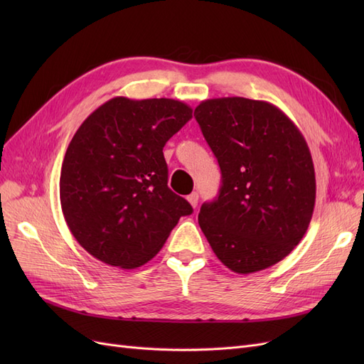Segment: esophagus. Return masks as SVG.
I'll return each instance as SVG.
<instances>
[{"mask_svg": "<svg viewBox=\"0 0 364 364\" xmlns=\"http://www.w3.org/2000/svg\"><path fill=\"white\" fill-rule=\"evenodd\" d=\"M186 200L190 202V205H191L193 208H196L197 203H199V194H197V193H191L188 197H186Z\"/></svg>", "mask_w": 364, "mask_h": 364, "instance_id": "34e87169", "label": "esophagus"}]
</instances>
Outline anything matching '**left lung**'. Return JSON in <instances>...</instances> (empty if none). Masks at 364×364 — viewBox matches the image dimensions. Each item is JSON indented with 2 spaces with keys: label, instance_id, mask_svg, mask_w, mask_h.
Returning a JSON list of instances; mask_svg holds the SVG:
<instances>
[{
  "label": "left lung",
  "instance_id": "1",
  "mask_svg": "<svg viewBox=\"0 0 364 364\" xmlns=\"http://www.w3.org/2000/svg\"><path fill=\"white\" fill-rule=\"evenodd\" d=\"M194 117L222 170L199 225L217 258L249 274L284 259L311 222L316 176L301 130L279 107L243 97L205 100Z\"/></svg>",
  "mask_w": 364,
  "mask_h": 364
}]
</instances>
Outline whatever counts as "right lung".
Wrapping results in <instances>:
<instances>
[{
	"label": "right lung",
	"mask_w": 364,
	"mask_h": 364,
	"mask_svg": "<svg viewBox=\"0 0 364 364\" xmlns=\"http://www.w3.org/2000/svg\"><path fill=\"white\" fill-rule=\"evenodd\" d=\"M193 117L173 98L115 97L77 129L60 171V205L71 234L109 266L136 269L193 213L168 188L162 149Z\"/></svg>",
	"instance_id": "add662e5"
}]
</instances>
